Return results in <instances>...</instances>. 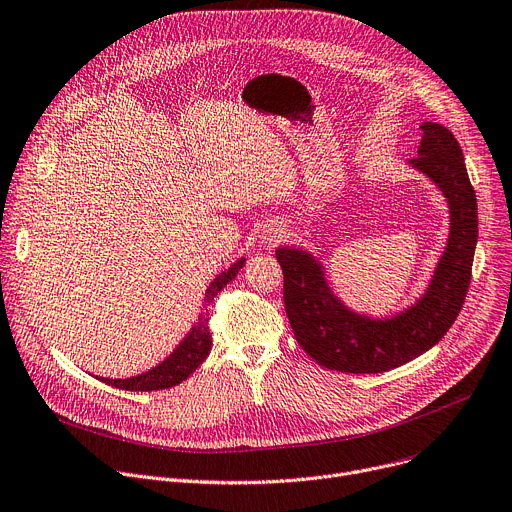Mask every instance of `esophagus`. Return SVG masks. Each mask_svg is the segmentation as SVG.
I'll return each mask as SVG.
<instances>
[{"mask_svg": "<svg viewBox=\"0 0 512 512\" xmlns=\"http://www.w3.org/2000/svg\"><path fill=\"white\" fill-rule=\"evenodd\" d=\"M284 237H286V230L280 224H267L263 228V235H261L263 243H267V245H277Z\"/></svg>", "mask_w": 512, "mask_h": 512, "instance_id": "1", "label": "esophagus"}]
</instances>
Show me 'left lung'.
<instances>
[{
  "label": "left lung",
  "mask_w": 512,
  "mask_h": 512,
  "mask_svg": "<svg viewBox=\"0 0 512 512\" xmlns=\"http://www.w3.org/2000/svg\"><path fill=\"white\" fill-rule=\"evenodd\" d=\"M423 141L410 165L429 175L449 204L445 253L425 292L408 310L376 320L351 312L331 292L322 265L306 251L280 247L284 304L300 347L322 367L345 374H382L423 355L455 322L466 300L478 241V202L451 130L423 122Z\"/></svg>",
  "instance_id": "obj_1"
}]
</instances>
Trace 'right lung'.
<instances>
[{"instance_id":"add662e5","label":"right lung","mask_w":512,"mask_h":512,"mask_svg":"<svg viewBox=\"0 0 512 512\" xmlns=\"http://www.w3.org/2000/svg\"><path fill=\"white\" fill-rule=\"evenodd\" d=\"M243 263H245V259L237 261L235 265H230L226 271H222L216 277V280L210 284V288L206 290V304H210L214 300V296L230 280H235ZM210 347H212V337H210V329H208V314H200L196 327L190 331V335L179 343V347L163 363L145 371V374H141V376L126 378V380L102 378V382H106L108 386H114V388L130 390V392L165 390V388L181 384L185 378H190L198 369V365L208 357Z\"/></svg>"}]
</instances>
